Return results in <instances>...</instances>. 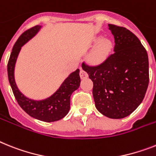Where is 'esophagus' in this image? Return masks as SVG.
Masks as SVG:
<instances>
[{"mask_svg":"<svg viewBox=\"0 0 156 156\" xmlns=\"http://www.w3.org/2000/svg\"><path fill=\"white\" fill-rule=\"evenodd\" d=\"M80 77H81V78H82V79H85V78H88V74H87V73H86V72L85 71V70H81V71H80Z\"/></svg>","mask_w":156,"mask_h":156,"instance_id":"obj_1","label":"esophagus"}]
</instances>
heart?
I'll use <instances>...</instances> for the list:
<instances>
[{"label": "heart", "mask_w": 156, "mask_h": 156, "mask_svg": "<svg viewBox=\"0 0 156 156\" xmlns=\"http://www.w3.org/2000/svg\"><path fill=\"white\" fill-rule=\"evenodd\" d=\"M98 42L88 55V61L92 64H98L104 62L108 56L112 48V43L109 39L98 36L94 39Z\"/></svg>", "instance_id": "heart-1"}]
</instances>
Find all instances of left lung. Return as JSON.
I'll list each match as a JSON object with an SVG mask.
<instances>
[{
    "label": "left lung",
    "mask_w": 156,
    "mask_h": 156,
    "mask_svg": "<svg viewBox=\"0 0 156 156\" xmlns=\"http://www.w3.org/2000/svg\"><path fill=\"white\" fill-rule=\"evenodd\" d=\"M114 53L100 65L82 64L93 81L97 109L108 118L121 119L141 104L149 82L148 56L138 38L125 27L108 24Z\"/></svg>",
    "instance_id": "8db88e82"
}]
</instances>
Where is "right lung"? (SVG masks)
Segmentation results:
<instances>
[{"instance_id":"1","label":"right lung","mask_w":156,"mask_h":156,"mask_svg":"<svg viewBox=\"0 0 156 156\" xmlns=\"http://www.w3.org/2000/svg\"><path fill=\"white\" fill-rule=\"evenodd\" d=\"M42 26L37 25L24 31L14 44L8 63V77L14 96L20 106L27 114L45 122H54L63 118L70 110V96L80 86L79 69L70 73L62 82L59 88L52 95L42 100L27 98L16 86L15 80V66L21 48L40 31Z\"/></svg>"}]
</instances>
